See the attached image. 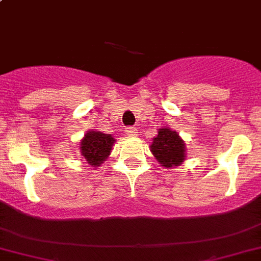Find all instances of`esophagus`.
I'll use <instances>...</instances> for the list:
<instances>
[{"mask_svg":"<svg viewBox=\"0 0 261 261\" xmlns=\"http://www.w3.org/2000/svg\"><path fill=\"white\" fill-rule=\"evenodd\" d=\"M124 131H126V134H127L128 137H137L138 135V130L135 127H126Z\"/></svg>","mask_w":261,"mask_h":261,"instance_id":"1","label":"esophagus"}]
</instances>
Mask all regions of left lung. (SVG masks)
I'll return each mask as SVG.
<instances>
[{
	"instance_id": "1",
	"label": "left lung",
	"mask_w": 261,
	"mask_h": 261,
	"mask_svg": "<svg viewBox=\"0 0 261 261\" xmlns=\"http://www.w3.org/2000/svg\"><path fill=\"white\" fill-rule=\"evenodd\" d=\"M149 149L158 163L164 168L180 167L187 158L185 142L174 130L169 127H160L158 135L152 139Z\"/></svg>"
}]
</instances>
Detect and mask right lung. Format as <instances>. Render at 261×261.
<instances>
[{"label":"right lung","mask_w":261,"mask_h":261,"mask_svg":"<svg viewBox=\"0 0 261 261\" xmlns=\"http://www.w3.org/2000/svg\"><path fill=\"white\" fill-rule=\"evenodd\" d=\"M115 139L112 134L89 130L80 142V153L93 168H97L109 158Z\"/></svg>","instance_id":"right-lung-1"}]
</instances>
